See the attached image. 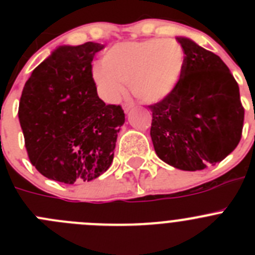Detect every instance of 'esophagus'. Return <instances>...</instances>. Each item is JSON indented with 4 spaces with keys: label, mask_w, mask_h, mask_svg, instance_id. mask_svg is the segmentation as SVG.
Returning a JSON list of instances; mask_svg holds the SVG:
<instances>
[{
    "label": "esophagus",
    "mask_w": 255,
    "mask_h": 255,
    "mask_svg": "<svg viewBox=\"0 0 255 255\" xmlns=\"http://www.w3.org/2000/svg\"><path fill=\"white\" fill-rule=\"evenodd\" d=\"M132 107H134V103L130 102V101H129V102H125V103H124V106H123L125 114H128V112H129Z\"/></svg>",
    "instance_id": "34e87169"
}]
</instances>
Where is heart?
<instances>
[{
	"instance_id": "obj_1",
	"label": "heart",
	"mask_w": 255,
	"mask_h": 255,
	"mask_svg": "<svg viewBox=\"0 0 255 255\" xmlns=\"http://www.w3.org/2000/svg\"><path fill=\"white\" fill-rule=\"evenodd\" d=\"M185 70V52L173 39H148L119 43L107 49L103 64H97L92 76L103 100L116 102L124 84L144 103L167 100L180 85Z\"/></svg>"
}]
</instances>
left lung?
<instances>
[{"instance_id":"1","label":"left lung","mask_w":255,"mask_h":255,"mask_svg":"<svg viewBox=\"0 0 255 255\" xmlns=\"http://www.w3.org/2000/svg\"><path fill=\"white\" fill-rule=\"evenodd\" d=\"M185 70L167 100L149 106L155 154L182 171L204 170L226 158L242 138L244 108L229 67L194 40L176 37Z\"/></svg>"}]
</instances>
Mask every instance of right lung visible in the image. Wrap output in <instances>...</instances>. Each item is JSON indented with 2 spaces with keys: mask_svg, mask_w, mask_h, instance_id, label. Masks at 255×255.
<instances>
[{
  "mask_svg": "<svg viewBox=\"0 0 255 255\" xmlns=\"http://www.w3.org/2000/svg\"><path fill=\"white\" fill-rule=\"evenodd\" d=\"M103 47L94 42L58 46L24 85L20 126L31 164L47 179L91 181L114 161L125 114L97 94L92 61Z\"/></svg>",
  "mask_w": 255,
  "mask_h": 255,
  "instance_id": "obj_1",
  "label": "right lung"
}]
</instances>
